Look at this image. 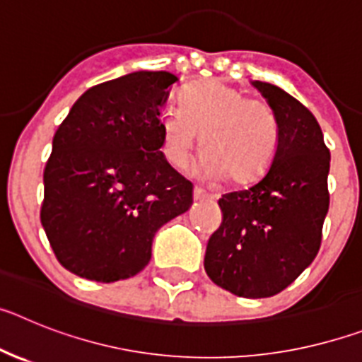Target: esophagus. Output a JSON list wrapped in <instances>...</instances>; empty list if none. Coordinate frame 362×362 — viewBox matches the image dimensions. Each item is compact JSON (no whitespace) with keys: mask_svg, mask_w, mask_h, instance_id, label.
Instances as JSON below:
<instances>
[{"mask_svg":"<svg viewBox=\"0 0 362 362\" xmlns=\"http://www.w3.org/2000/svg\"><path fill=\"white\" fill-rule=\"evenodd\" d=\"M194 199L196 201H212L214 196L209 194V192H204L203 188H194Z\"/></svg>","mask_w":362,"mask_h":362,"instance_id":"1","label":"esophagus"}]
</instances>
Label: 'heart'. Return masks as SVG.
Instances as JSON below:
<instances>
[{
	"label": "heart",
	"mask_w": 362,
	"mask_h": 362,
	"mask_svg": "<svg viewBox=\"0 0 362 362\" xmlns=\"http://www.w3.org/2000/svg\"><path fill=\"white\" fill-rule=\"evenodd\" d=\"M161 150L172 168H185L201 134L204 148L199 174L212 181L230 175L238 185L252 183L267 172L279 148L281 127L276 110L261 99L217 79L188 85L181 108L161 116Z\"/></svg>",
	"instance_id": "obj_1"
}]
</instances>
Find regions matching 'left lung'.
Segmentation results:
<instances>
[{"label": "left lung", "mask_w": 362, "mask_h": 362, "mask_svg": "<svg viewBox=\"0 0 362 362\" xmlns=\"http://www.w3.org/2000/svg\"><path fill=\"white\" fill-rule=\"evenodd\" d=\"M252 85L276 110L279 148L257 183L219 199L223 223L209 239L204 270L233 296L259 299L286 288L317 255L330 150L305 105L270 83Z\"/></svg>", "instance_id": "8db88e82"}]
</instances>
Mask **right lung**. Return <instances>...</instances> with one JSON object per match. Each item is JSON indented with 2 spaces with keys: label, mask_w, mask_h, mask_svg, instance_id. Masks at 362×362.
I'll use <instances>...</instances> for the list:
<instances>
[{
  "label": "right lung",
  "mask_w": 362,
  "mask_h": 362,
  "mask_svg": "<svg viewBox=\"0 0 362 362\" xmlns=\"http://www.w3.org/2000/svg\"><path fill=\"white\" fill-rule=\"evenodd\" d=\"M170 72L127 74L85 92L52 141L41 225L57 261L98 283L148 264L153 235L192 206L194 187L161 152Z\"/></svg>",
  "instance_id": "1"
}]
</instances>
